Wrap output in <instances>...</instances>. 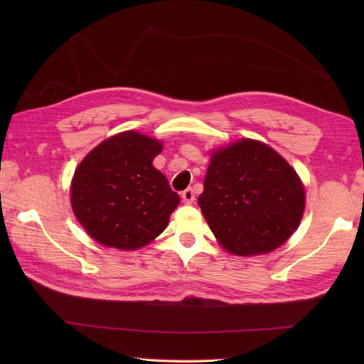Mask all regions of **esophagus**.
I'll list each match as a JSON object with an SVG mask.
<instances>
[{
	"instance_id": "34e87169",
	"label": "esophagus",
	"mask_w": 364,
	"mask_h": 364,
	"mask_svg": "<svg viewBox=\"0 0 364 364\" xmlns=\"http://www.w3.org/2000/svg\"><path fill=\"white\" fill-rule=\"evenodd\" d=\"M181 198H183V202L184 203H192L196 200V194H194V191H192L191 188L189 189H186V191H183L181 192Z\"/></svg>"
}]
</instances>
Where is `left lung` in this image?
I'll return each instance as SVG.
<instances>
[{"mask_svg":"<svg viewBox=\"0 0 364 364\" xmlns=\"http://www.w3.org/2000/svg\"><path fill=\"white\" fill-rule=\"evenodd\" d=\"M198 205L230 253L278 249L299 227L305 191L280 154L252 139L213 153Z\"/></svg>","mask_w":364,"mask_h":364,"instance_id":"left-lung-1","label":"left lung"}]
</instances>
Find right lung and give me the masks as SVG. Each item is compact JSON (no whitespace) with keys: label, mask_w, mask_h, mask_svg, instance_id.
I'll list each match as a JSON object with an SVG mask.
<instances>
[{"label":"right lung","mask_w":364,"mask_h":364,"mask_svg":"<svg viewBox=\"0 0 364 364\" xmlns=\"http://www.w3.org/2000/svg\"><path fill=\"white\" fill-rule=\"evenodd\" d=\"M161 150L156 139L125 131L95 146L75 170L73 213L97 242L134 250L166 230L180 196L151 164Z\"/></svg>","instance_id":"right-lung-1"}]
</instances>
